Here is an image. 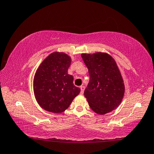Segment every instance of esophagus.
Segmentation results:
<instances>
[{
  "mask_svg": "<svg viewBox=\"0 0 154 154\" xmlns=\"http://www.w3.org/2000/svg\"><path fill=\"white\" fill-rule=\"evenodd\" d=\"M81 88V94H83V92H84L85 90V86H81L80 87Z\"/></svg>",
  "mask_w": 154,
  "mask_h": 154,
  "instance_id": "34e87169",
  "label": "esophagus"
}]
</instances>
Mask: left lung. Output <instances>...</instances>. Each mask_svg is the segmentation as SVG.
<instances>
[{
  "label": "left lung",
  "instance_id": "left-lung-1",
  "mask_svg": "<svg viewBox=\"0 0 154 154\" xmlns=\"http://www.w3.org/2000/svg\"><path fill=\"white\" fill-rule=\"evenodd\" d=\"M82 57L90 77L84 91L89 106L102 115L115 110L121 104L125 89L116 61L106 52L83 53Z\"/></svg>",
  "mask_w": 154,
  "mask_h": 154
}]
</instances>
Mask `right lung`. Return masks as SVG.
Instances as JSON below:
<instances>
[{
    "mask_svg": "<svg viewBox=\"0 0 154 154\" xmlns=\"http://www.w3.org/2000/svg\"><path fill=\"white\" fill-rule=\"evenodd\" d=\"M71 58L64 52L49 54L39 66L33 82L36 101L44 110L61 113L69 108L81 89L68 74Z\"/></svg>",
    "mask_w": 154,
    "mask_h": 154,
    "instance_id": "1",
    "label": "right lung"
}]
</instances>
